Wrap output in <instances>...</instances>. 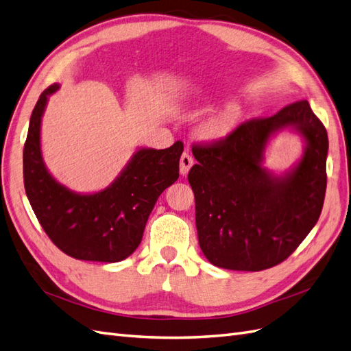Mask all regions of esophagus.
<instances>
[{
  "label": "esophagus",
  "mask_w": 351,
  "mask_h": 351,
  "mask_svg": "<svg viewBox=\"0 0 351 351\" xmlns=\"http://www.w3.org/2000/svg\"><path fill=\"white\" fill-rule=\"evenodd\" d=\"M192 165H193V158L184 152L182 158H180V174L186 176L189 173V169L192 168Z\"/></svg>",
  "instance_id": "esophagus-1"
}]
</instances>
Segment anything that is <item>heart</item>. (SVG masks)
Segmentation results:
<instances>
[{
	"mask_svg": "<svg viewBox=\"0 0 351 351\" xmlns=\"http://www.w3.org/2000/svg\"><path fill=\"white\" fill-rule=\"evenodd\" d=\"M243 119V109L239 106H227L208 117L199 125V136L206 141H221L230 137Z\"/></svg>",
	"mask_w": 351,
	"mask_h": 351,
	"instance_id": "b5f03b06",
	"label": "heart"
}]
</instances>
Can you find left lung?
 <instances>
[{
  "label": "left lung",
  "instance_id": "8db88e82",
  "mask_svg": "<svg viewBox=\"0 0 351 351\" xmlns=\"http://www.w3.org/2000/svg\"><path fill=\"white\" fill-rule=\"evenodd\" d=\"M292 129L305 140L297 165L274 175L262 165L270 138ZM199 246L221 269L258 271L287 260L319 220L326 192L328 134L307 100L242 122L230 137L192 147Z\"/></svg>",
  "mask_w": 351,
  "mask_h": 351
}]
</instances>
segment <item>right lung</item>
Masks as SVG:
<instances>
[{
  "label": "right lung",
  "instance_id": "right-lung-1",
  "mask_svg": "<svg viewBox=\"0 0 351 351\" xmlns=\"http://www.w3.org/2000/svg\"><path fill=\"white\" fill-rule=\"evenodd\" d=\"M50 85L32 110L23 147L26 196L53 243L77 260L117 263L137 250L159 195L178 178L183 143L168 149L140 147L113 182L96 193H78L63 186L45 167L41 121Z\"/></svg>",
  "mask_w": 351,
  "mask_h": 351
}]
</instances>
